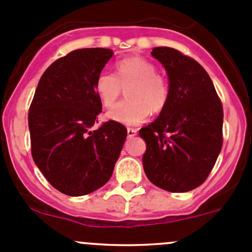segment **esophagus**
<instances>
[{
    "instance_id": "1",
    "label": "esophagus",
    "mask_w": 252,
    "mask_h": 252,
    "mask_svg": "<svg viewBox=\"0 0 252 252\" xmlns=\"http://www.w3.org/2000/svg\"><path fill=\"white\" fill-rule=\"evenodd\" d=\"M126 133H128V136L129 138H133V136H135L136 134H138V130L134 128H128L126 129Z\"/></svg>"
}]
</instances>
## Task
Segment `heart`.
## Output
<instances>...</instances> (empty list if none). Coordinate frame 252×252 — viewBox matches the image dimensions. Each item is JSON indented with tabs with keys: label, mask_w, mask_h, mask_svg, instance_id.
<instances>
[{
	"label": "heart",
	"mask_w": 252,
	"mask_h": 252,
	"mask_svg": "<svg viewBox=\"0 0 252 252\" xmlns=\"http://www.w3.org/2000/svg\"><path fill=\"white\" fill-rule=\"evenodd\" d=\"M126 88V100L107 112V118L126 126L146 121L150 112H159L167 105L169 86L156 67L140 57L126 58L117 63V74L101 72L95 80V91L105 107H111Z\"/></svg>",
	"instance_id": "obj_1"
}]
</instances>
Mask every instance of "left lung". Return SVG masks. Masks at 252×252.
<instances>
[{
	"label": "left lung",
	"mask_w": 252,
	"mask_h": 252,
	"mask_svg": "<svg viewBox=\"0 0 252 252\" xmlns=\"http://www.w3.org/2000/svg\"><path fill=\"white\" fill-rule=\"evenodd\" d=\"M151 56L166 69L169 97L139 131L146 142L145 174L167 191H190L205 182L222 149V103L196 61L171 47H155Z\"/></svg>",
	"instance_id": "1"
}]
</instances>
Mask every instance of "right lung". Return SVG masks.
<instances>
[{
    "label": "right lung",
    "instance_id": "1",
    "mask_svg": "<svg viewBox=\"0 0 252 252\" xmlns=\"http://www.w3.org/2000/svg\"><path fill=\"white\" fill-rule=\"evenodd\" d=\"M112 56L108 48H80L57 60L40 78L30 105L35 164L55 189L69 196L103 187L126 141V126L117 122L93 130L102 111L95 80Z\"/></svg>",
    "mask_w": 252,
    "mask_h": 252
}]
</instances>
